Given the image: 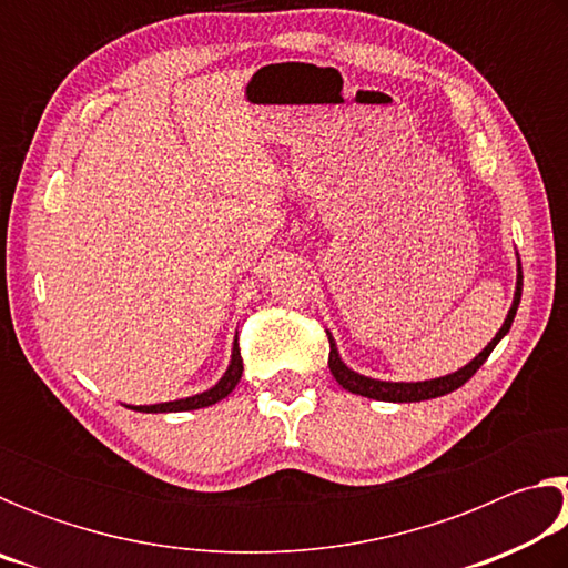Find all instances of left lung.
I'll list each match as a JSON object with an SVG mask.
<instances>
[{"label": "left lung", "instance_id": "left-lung-1", "mask_svg": "<svg viewBox=\"0 0 568 568\" xmlns=\"http://www.w3.org/2000/svg\"><path fill=\"white\" fill-rule=\"evenodd\" d=\"M521 287H524V275H521V263H518V281H516V295H514V305L511 311H508L506 321L501 325V331L496 333V338L486 345L484 351H480L474 361L464 368L450 373V376L444 378H434V381H420V383H390V381H376V378H368V376H361V373L351 371L348 365L341 361L338 348H335V343L328 333V343H331V355H328V365H331V373L333 378L341 383L345 390L351 393H358V396L365 398H376V400H390V403H416V400H428V398H438V396H446V393L456 390L464 386V383L474 376V373L480 368V365L486 363L488 355L498 345V341L504 338L511 328V323L516 318V311H518V303H521Z\"/></svg>", "mask_w": 568, "mask_h": 568}]
</instances>
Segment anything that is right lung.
I'll return each instance as SVG.
<instances>
[{
    "label": "right lung",
    "mask_w": 568,
    "mask_h": 568,
    "mask_svg": "<svg viewBox=\"0 0 568 568\" xmlns=\"http://www.w3.org/2000/svg\"><path fill=\"white\" fill-rule=\"evenodd\" d=\"M240 376H243V358H240V348H237V341H235L233 358H230L225 376L220 378L213 388L205 390V393H197V396H192V398H180V400H170V403H155V406H134L132 410H140V413H175V410H195V408L213 406V403L223 400L227 393H233Z\"/></svg>",
    "instance_id": "add662e5"
}]
</instances>
